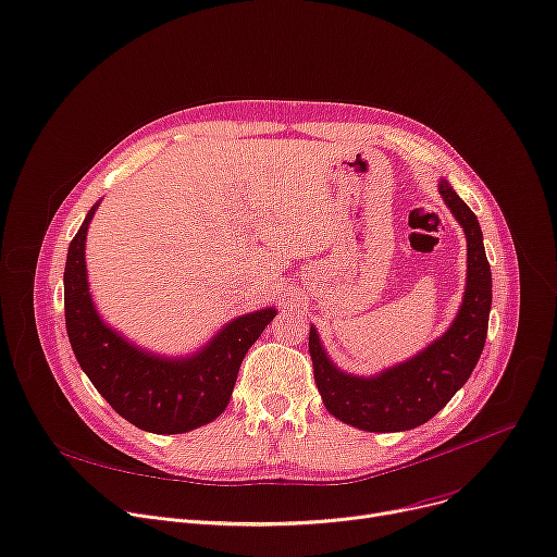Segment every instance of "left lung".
Here are the masks:
<instances>
[{
  "instance_id": "left-lung-1",
  "label": "left lung",
  "mask_w": 557,
  "mask_h": 557,
  "mask_svg": "<svg viewBox=\"0 0 557 557\" xmlns=\"http://www.w3.org/2000/svg\"><path fill=\"white\" fill-rule=\"evenodd\" d=\"M438 195L459 221L468 244L466 288L450 326L419 354L372 376L345 372L326 354L318 329L311 324L309 351L313 376L329 414L364 432H403L430 421L466 385L484 351L493 305V275L486 259L479 219L438 178Z\"/></svg>"
}]
</instances>
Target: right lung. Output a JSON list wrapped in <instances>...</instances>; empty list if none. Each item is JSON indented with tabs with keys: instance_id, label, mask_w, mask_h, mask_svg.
<instances>
[{
	"instance_id": "right-lung-1",
	"label": "right lung",
	"mask_w": 557,
	"mask_h": 557,
	"mask_svg": "<svg viewBox=\"0 0 557 557\" xmlns=\"http://www.w3.org/2000/svg\"><path fill=\"white\" fill-rule=\"evenodd\" d=\"M98 206H91L66 252L64 322L73 354L102 398L132 425L181 434L212 423L228 407L242 360L277 309L233 318L188 356H165L127 341L98 313L87 280V233Z\"/></svg>"
}]
</instances>
